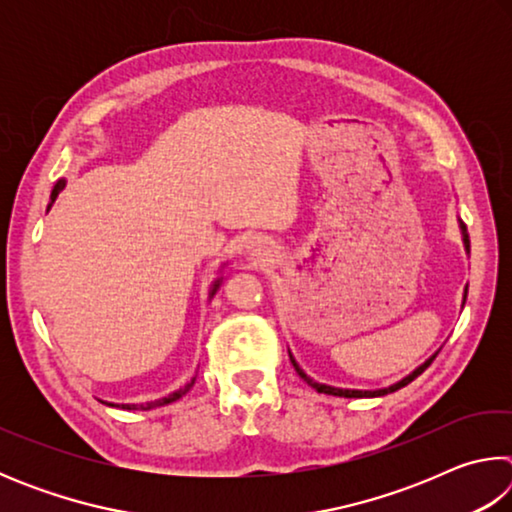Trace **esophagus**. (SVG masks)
<instances>
[{"mask_svg":"<svg viewBox=\"0 0 512 512\" xmlns=\"http://www.w3.org/2000/svg\"><path fill=\"white\" fill-rule=\"evenodd\" d=\"M244 253L253 266H264L266 262H271L275 248H273V241H268L266 237H253L246 241Z\"/></svg>","mask_w":512,"mask_h":512,"instance_id":"obj_1","label":"esophagus"}]
</instances>
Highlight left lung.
I'll list each match as a JSON object with an SVG mask.
<instances>
[{"mask_svg": "<svg viewBox=\"0 0 512 512\" xmlns=\"http://www.w3.org/2000/svg\"><path fill=\"white\" fill-rule=\"evenodd\" d=\"M461 232H463V244H465V250H467V253H470V237H467V228H465V223H463V221H461ZM463 305H465V300H463ZM289 357H291V363H293V368H296L298 375H300L302 379H305L311 388H316L318 393H325V395H336V397H381V395H388V393H395V391H400L402 386L411 384V381H413L415 377L422 375V372L431 366V361L436 359V354H433L431 359L424 361L420 368H415L409 377H404L402 381H397V384L388 386V388H381V391H350V388H334V386L318 384V381H314V379H311V377H307V375H305V370H302V368L298 366V363H296V359H293V354H291V352H289Z\"/></svg>", "mask_w": 512, "mask_h": 512, "instance_id": "obj_1", "label": "left lung"}]
</instances>
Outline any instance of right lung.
Segmentation results:
<instances>
[{
	"label": "right lung",
	"instance_id": "1",
	"mask_svg": "<svg viewBox=\"0 0 512 512\" xmlns=\"http://www.w3.org/2000/svg\"><path fill=\"white\" fill-rule=\"evenodd\" d=\"M63 187H65V180H58L56 183V187H54V192H51V203L56 201V196H58V192H63ZM51 207V205H49ZM219 284H221V280H216L214 282V287H212V296H214V291L219 289ZM194 381H196V377L189 381V384H185L183 388H178L176 393H171V395H167V397H160V400H155V402H146V404H121V409H153V406H164V404H171V402H176V400H180V397H183L189 388L194 386ZM112 406V404H110Z\"/></svg>",
	"mask_w": 512,
	"mask_h": 512
}]
</instances>
